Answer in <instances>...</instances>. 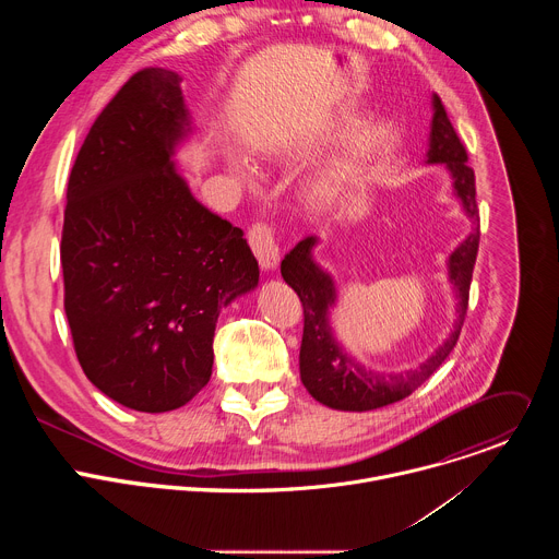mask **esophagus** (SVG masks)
I'll return each instance as SVG.
<instances>
[{
	"label": "esophagus",
	"mask_w": 559,
	"mask_h": 559,
	"mask_svg": "<svg viewBox=\"0 0 559 559\" xmlns=\"http://www.w3.org/2000/svg\"><path fill=\"white\" fill-rule=\"evenodd\" d=\"M248 238H250V246H252L261 267L267 272L276 270L278 259H281V241H278L274 227L267 223H254L250 227Z\"/></svg>",
	"instance_id": "1"
}]
</instances>
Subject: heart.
<instances>
[{"label": "heart", "mask_w": 559, "mask_h": 559, "mask_svg": "<svg viewBox=\"0 0 559 559\" xmlns=\"http://www.w3.org/2000/svg\"><path fill=\"white\" fill-rule=\"evenodd\" d=\"M229 166H231V170L236 175H241V179H254V173H252V168L248 166V162H246L243 156H231L229 158Z\"/></svg>", "instance_id": "1"}]
</instances>
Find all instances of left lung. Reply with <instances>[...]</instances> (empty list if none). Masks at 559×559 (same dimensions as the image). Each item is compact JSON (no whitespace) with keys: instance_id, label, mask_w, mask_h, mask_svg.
I'll return each mask as SVG.
<instances>
[{"instance_id":"left-lung-1","label":"left lung","mask_w":559,"mask_h":559,"mask_svg":"<svg viewBox=\"0 0 559 559\" xmlns=\"http://www.w3.org/2000/svg\"><path fill=\"white\" fill-rule=\"evenodd\" d=\"M433 119L429 132L427 164H444L449 170L453 194L460 199L464 214L473 221L471 234L449 257V281L457 298V318L449 338L416 369L401 373H382L367 369L352 358L334 338L330 309L336 305L334 278L313 261L316 236H307L283 259L281 274L302 302V343H300V380L305 389L325 407L341 412H371L393 405L412 395L451 354L464 325L468 307V287L473 265L480 246V216L475 203V175L466 164V150L457 139L447 110L438 95L431 97Z\"/></svg>"}]
</instances>
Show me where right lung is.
<instances>
[{"label": "right lung", "mask_w": 559, "mask_h": 559, "mask_svg": "<svg viewBox=\"0 0 559 559\" xmlns=\"http://www.w3.org/2000/svg\"><path fill=\"white\" fill-rule=\"evenodd\" d=\"M190 132L181 76L143 68L93 123L66 192L63 309L79 365L145 414L207 384L221 307L259 285L243 229L201 205L175 166Z\"/></svg>", "instance_id": "right-lung-1"}]
</instances>
